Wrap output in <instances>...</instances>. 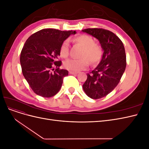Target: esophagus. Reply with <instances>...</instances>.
<instances>
[{
  "label": "esophagus",
  "mask_w": 149,
  "mask_h": 149,
  "mask_svg": "<svg viewBox=\"0 0 149 149\" xmlns=\"http://www.w3.org/2000/svg\"><path fill=\"white\" fill-rule=\"evenodd\" d=\"M69 73H70V74H77L78 73V72H74V71H70Z\"/></svg>",
  "instance_id": "1"
}]
</instances>
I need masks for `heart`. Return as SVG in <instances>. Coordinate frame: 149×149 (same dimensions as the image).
<instances>
[{"instance_id": "1", "label": "heart", "mask_w": 149, "mask_h": 149, "mask_svg": "<svg viewBox=\"0 0 149 149\" xmlns=\"http://www.w3.org/2000/svg\"><path fill=\"white\" fill-rule=\"evenodd\" d=\"M73 41L83 47L81 53V56L83 58L81 59L71 58L66 60L64 62V67L66 70L77 72L88 66L89 61L91 64L96 65L101 61L103 55L102 48L100 45L94 43V40L91 37L86 35H81L74 38ZM69 43L67 40H65L60 47L61 56L66 58L69 55Z\"/></svg>"}]
</instances>
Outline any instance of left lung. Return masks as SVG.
<instances>
[{"instance_id":"1","label":"left lung","mask_w":149,"mask_h":149,"mask_svg":"<svg viewBox=\"0 0 149 149\" xmlns=\"http://www.w3.org/2000/svg\"><path fill=\"white\" fill-rule=\"evenodd\" d=\"M97 38L103 49L100 63L87 74L83 85L86 95L94 100L107 96L119 84L126 67V55L123 43L112 31L103 29L82 30Z\"/></svg>"}]
</instances>
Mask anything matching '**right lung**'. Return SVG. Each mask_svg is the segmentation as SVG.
Returning <instances> with one entry per match:
<instances>
[{"instance_id":"1","label":"right lung","mask_w":149,"mask_h":149,"mask_svg":"<svg viewBox=\"0 0 149 149\" xmlns=\"http://www.w3.org/2000/svg\"><path fill=\"white\" fill-rule=\"evenodd\" d=\"M76 31L42 29L26 40L20 53L22 73L33 91L43 97H50L58 93L63 78L68 71L60 69L61 45ZM57 68L54 69L53 67Z\"/></svg>"}]
</instances>
